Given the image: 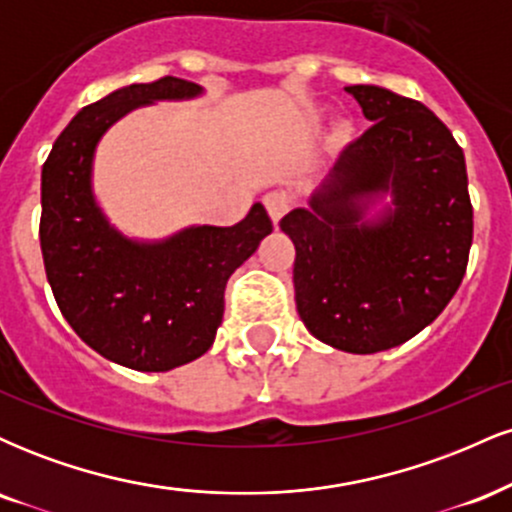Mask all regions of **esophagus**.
Here are the masks:
<instances>
[{
    "label": "esophagus",
    "instance_id": "esophagus-1",
    "mask_svg": "<svg viewBox=\"0 0 512 512\" xmlns=\"http://www.w3.org/2000/svg\"><path fill=\"white\" fill-rule=\"evenodd\" d=\"M264 207L274 221H279L291 209V197L286 192H269V195H264Z\"/></svg>",
    "mask_w": 512,
    "mask_h": 512
}]
</instances>
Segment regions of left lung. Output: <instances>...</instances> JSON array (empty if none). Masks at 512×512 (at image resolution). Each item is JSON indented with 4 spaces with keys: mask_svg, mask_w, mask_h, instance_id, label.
Segmentation results:
<instances>
[{
    "mask_svg": "<svg viewBox=\"0 0 512 512\" xmlns=\"http://www.w3.org/2000/svg\"><path fill=\"white\" fill-rule=\"evenodd\" d=\"M370 125L339 156L334 187L279 221L296 245L293 289L303 325L349 354L404 344L460 289L472 248L467 166L424 103L380 86H346ZM390 191L393 209L362 221L350 197Z\"/></svg>",
    "mask_w": 512,
    "mask_h": 512,
    "instance_id": "8db88e82",
    "label": "left lung"
}]
</instances>
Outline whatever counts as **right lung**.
I'll use <instances>...</instances> for the list:
<instances>
[{
    "mask_svg": "<svg viewBox=\"0 0 512 512\" xmlns=\"http://www.w3.org/2000/svg\"><path fill=\"white\" fill-rule=\"evenodd\" d=\"M199 91L178 76L120 88L76 113L43 166L40 250L52 296L93 351L144 373L207 354L228 279L274 228L255 204L236 226H195L146 245L122 238L93 202L91 161L105 129L137 105Z\"/></svg>",
    "mask_w": 512,
    "mask_h": 512,
    "instance_id": "obj_1",
    "label": "right lung"
}]
</instances>
